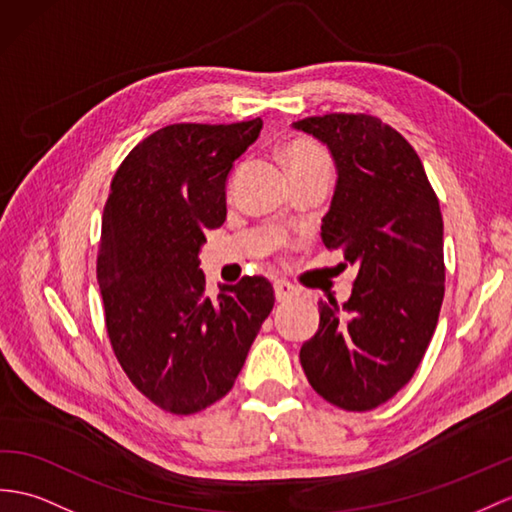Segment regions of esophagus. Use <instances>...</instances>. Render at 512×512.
Returning a JSON list of instances; mask_svg holds the SVG:
<instances>
[{
  "instance_id": "1",
  "label": "esophagus",
  "mask_w": 512,
  "mask_h": 512,
  "mask_svg": "<svg viewBox=\"0 0 512 512\" xmlns=\"http://www.w3.org/2000/svg\"><path fill=\"white\" fill-rule=\"evenodd\" d=\"M273 291H276L278 302H286V299H291V297H295L299 293L295 286L289 284L286 280H276V282H273Z\"/></svg>"
}]
</instances>
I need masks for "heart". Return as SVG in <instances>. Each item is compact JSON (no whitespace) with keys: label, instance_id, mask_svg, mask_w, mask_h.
<instances>
[{"label":"heart","instance_id":"heart-1","mask_svg":"<svg viewBox=\"0 0 512 512\" xmlns=\"http://www.w3.org/2000/svg\"><path fill=\"white\" fill-rule=\"evenodd\" d=\"M286 162H289L291 173L297 171H310V169H319V171H328L330 173V158L323 149L308 141V139H295L284 149Z\"/></svg>","mask_w":512,"mask_h":512}]
</instances>
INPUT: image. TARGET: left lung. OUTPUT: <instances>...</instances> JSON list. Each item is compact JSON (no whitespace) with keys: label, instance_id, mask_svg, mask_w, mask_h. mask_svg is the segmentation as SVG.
Masks as SVG:
<instances>
[{"label":"left lung","instance_id":"obj_1","mask_svg":"<svg viewBox=\"0 0 512 512\" xmlns=\"http://www.w3.org/2000/svg\"><path fill=\"white\" fill-rule=\"evenodd\" d=\"M295 130L330 149L336 186L321 241L358 269L339 308L299 350L310 386L343 410H371L408 384L432 341L445 293L443 217L417 152L371 115L306 117Z\"/></svg>","mask_w":512,"mask_h":512}]
</instances>
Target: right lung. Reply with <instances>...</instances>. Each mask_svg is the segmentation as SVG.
I'll return each mask as SVG.
<instances>
[{"label": "right lung", "mask_w": 512, "mask_h": 512, "mask_svg": "<svg viewBox=\"0 0 512 512\" xmlns=\"http://www.w3.org/2000/svg\"><path fill=\"white\" fill-rule=\"evenodd\" d=\"M263 121L173 123L121 162L104 206L97 282L119 365L149 402L193 415L232 386L269 317L267 278L206 295L199 249L226 221V182Z\"/></svg>", "instance_id": "obj_1"}]
</instances>
